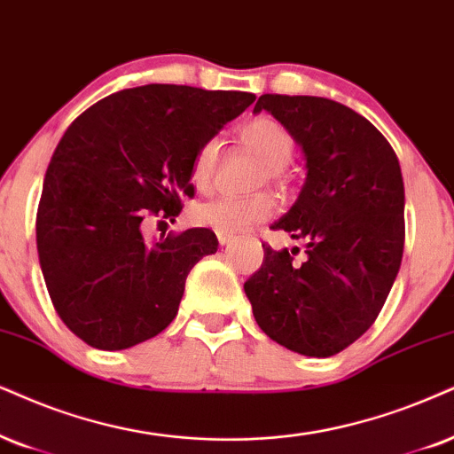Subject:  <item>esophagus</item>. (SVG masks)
<instances>
[{"mask_svg":"<svg viewBox=\"0 0 454 454\" xmlns=\"http://www.w3.org/2000/svg\"><path fill=\"white\" fill-rule=\"evenodd\" d=\"M215 237H217V243H220V245H228V243H232L234 234L232 232H223V231H215Z\"/></svg>","mask_w":454,"mask_h":454,"instance_id":"1","label":"esophagus"}]
</instances>
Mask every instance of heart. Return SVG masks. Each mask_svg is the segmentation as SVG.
<instances>
[{"label": "heart", "mask_w": 454, "mask_h": 454, "mask_svg": "<svg viewBox=\"0 0 454 454\" xmlns=\"http://www.w3.org/2000/svg\"><path fill=\"white\" fill-rule=\"evenodd\" d=\"M239 137L243 146L266 168L270 177L280 176L294 154V136L283 123L272 117H255L240 125ZM217 153V140H207L199 148L192 160V184L199 191H209L214 182ZM274 214V200L268 194H254V197H220L207 203H200L192 209V220L200 226L215 228L223 232H240L251 228L257 222L268 220Z\"/></svg>", "instance_id": "heart-1"}]
</instances>
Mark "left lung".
<instances>
[{"label": "left lung", "mask_w": 454, "mask_h": 454, "mask_svg": "<svg viewBox=\"0 0 454 454\" xmlns=\"http://www.w3.org/2000/svg\"><path fill=\"white\" fill-rule=\"evenodd\" d=\"M268 111L301 148L306 180L272 231L306 243L263 245L247 278L260 329L291 352L329 358L380 317L404 249V182L394 148L363 114L317 96L263 94Z\"/></svg>", "instance_id": "8db88e82"}]
</instances>
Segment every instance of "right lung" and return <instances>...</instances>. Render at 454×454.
<instances>
[{
    "label": "right lung",
    "mask_w": 454,
    "mask_h": 454,
    "mask_svg": "<svg viewBox=\"0 0 454 454\" xmlns=\"http://www.w3.org/2000/svg\"><path fill=\"white\" fill-rule=\"evenodd\" d=\"M255 96L151 83L96 102L51 154L37 254L56 312L88 346L128 349L176 318L186 277L217 251L207 228L146 243L142 222L192 197L194 154Z\"/></svg>",
    "instance_id": "add662e5"
}]
</instances>
